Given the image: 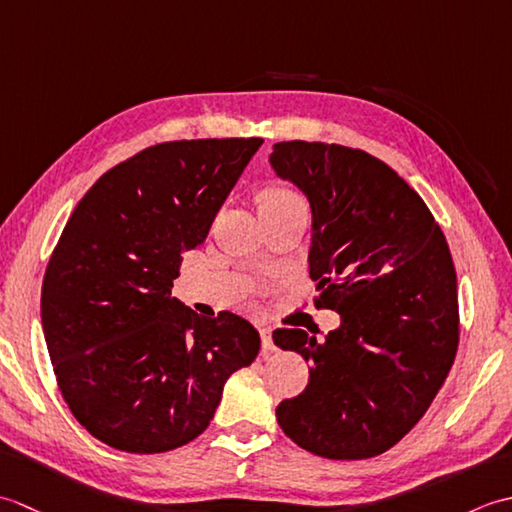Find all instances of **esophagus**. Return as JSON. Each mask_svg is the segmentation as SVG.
<instances>
[{"mask_svg":"<svg viewBox=\"0 0 512 512\" xmlns=\"http://www.w3.org/2000/svg\"><path fill=\"white\" fill-rule=\"evenodd\" d=\"M259 336H262V352L270 354L275 350V343H273V330L268 328V325H259Z\"/></svg>","mask_w":512,"mask_h":512,"instance_id":"1","label":"esophagus"}]
</instances>
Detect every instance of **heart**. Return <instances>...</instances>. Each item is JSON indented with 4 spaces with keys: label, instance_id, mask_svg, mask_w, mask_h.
Wrapping results in <instances>:
<instances>
[{
    "label": "heart",
    "instance_id": "b5f03b06",
    "mask_svg": "<svg viewBox=\"0 0 512 512\" xmlns=\"http://www.w3.org/2000/svg\"><path fill=\"white\" fill-rule=\"evenodd\" d=\"M303 204L301 195L284 182H270L262 193V209H279V206Z\"/></svg>",
    "mask_w": 512,
    "mask_h": 512
}]
</instances>
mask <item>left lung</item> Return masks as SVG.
<instances>
[{"instance_id":"obj_1","label":"left lung","mask_w":512,"mask_h":512,"mask_svg":"<svg viewBox=\"0 0 512 512\" xmlns=\"http://www.w3.org/2000/svg\"><path fill=\"white\" fill-rule=\"evenodd\" d=\"M270 162L312 206L314 306L341 314L323 341L273 332L312 365L308 387L279 402V427L321 458H374L416 427L458 352L447 237L420 195L363 149L288 140Z\"/></svg>"}]
</instances>
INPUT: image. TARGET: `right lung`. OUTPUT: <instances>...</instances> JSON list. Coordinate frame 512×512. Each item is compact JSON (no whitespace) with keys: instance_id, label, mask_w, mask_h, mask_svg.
I'll use <instances>...</instances> for the list:
<instances>
[{"instance_id":"1","label":"right lung","mask_w":512,"mask_h":512,"mask_svg":"<svg viewBox=\"0 0 512 512\" xmlns=\"http://www.w3.org/2000/svg\"><path fill=\"white\" fill-rule=\"evenodd\" d=\"M262 138L151 145L94 182L54 246L41 323L63 400L107 447L162 453L198 438L226 378L255 361L257 330L171 297Z\"/></svg>"}]
</instances>
